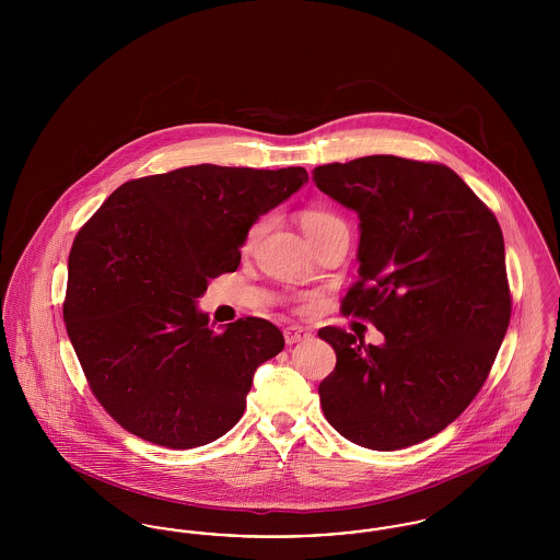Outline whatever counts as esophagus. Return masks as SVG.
<instances>
[{
	"mask_svg": "<svg viewBox=\"0 0 560 560\" xmlns=\"http://www.w3.org/2000/svg\"><path fill=\"white\" fill-rule=\"evenodd\" d=\"M283 338H285V345H298V342H302V340H306V338H311V334L306 331V329H302V327H298V325H290V327H285L283 329Z\"/></svg>",
	"mask_w": 560,
	"mask_h": 560,
	"instance_id": "34e87169",
	"label": "esophagus"
}]
</instances>
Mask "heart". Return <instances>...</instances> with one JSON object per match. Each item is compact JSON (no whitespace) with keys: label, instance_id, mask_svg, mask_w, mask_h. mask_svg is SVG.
Listing matches in <instances>:
<instances>
[{"label":"heart","instance_id":"b5f03b06","mask_svg":"<svg viewBox=\"0 0 560 560\" xmlns=\"http://www.w3.org/2000/svg\"><path fill=\"white\" fill-rule=\"evenodd\" d=\"M298 222L304 231V235L308 237V241L315 245L317 241L323 240L325 235H329L331 231L345 226V222L336 215V213L327 212V210H320V208H306L302 212L298 213ZM265 231V220H258L249 231H247V240L245 243L252 245L256 243L258 237L262 235Z\"/></svg>","mask_w":560,"mask_h":560}]
</instances>
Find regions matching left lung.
<instances>
[{
	"label": "left lung",
	"mask_w": 560,
	"mask_h": 560,
	"mask_svg": "<svg viewBox=\"0 0 560 560\" xmlns=\"http://www.w3.org/2000/svg\"><path fill=\"white\" fill-rule=\"evenodd\" d=\"M313 180L361 220L359 281L342 311L386 338L373 347L340 327L319 329L336 350L319 384L323 413L361 447L418 445L479 395L506 336L502 229L443 163L370 155L319 165Z\"/></svg>",
	"instance_id": "left-lung-1"
}]
</instances>
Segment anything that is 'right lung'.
I'll return each instance as SVG.
<instances>
[{"mask_svg": "<svg viewBox=\"0 0 560 560\" xmlns=\"http://www.w3.org/2000/svg\"><path fill=\"white\" fill-rule=\"evenodd\" d=\"M308 180L304 167L212 163L113 190L69 254L62 317L88 386L108 416L167 450L235 427L252 377L285 340L245 317L213 331L195 300L235 272L249 226Z\"/></svg>", "mask_w": 560, "mask_h": 560, "instance_id": "1", "label": "right lung"}]
</instances>
